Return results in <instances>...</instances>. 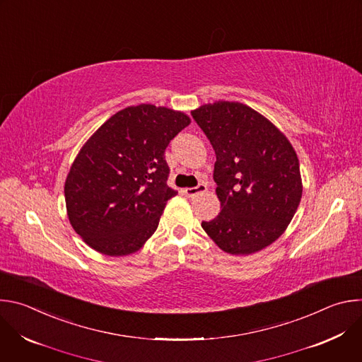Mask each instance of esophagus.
Here are the masks:
<instances>
[{"label": "esophagus", "mask_w": 362, "mask_h": 362, "mask_svg": "<svg viewBox=\"0 0 362 362\" xmlns=\"http://www.w3.org/2000/svg\"><path fill=\"white\" fill-rule=\"evenodd\" d=\"M206 190H208V186L203 185V183H200V185H199V186H196V187H186L183 192H185V194H186L187 197H193V196H196V194L204 193Z\"/></svg>", "instance_id": "34e87169"}]
</instances>
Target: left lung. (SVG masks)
Masks as SVG:
<instances>
[{
    "label": "left lung",
    "mask_w": 362,
    "mask_h": 362,
    "mask_svg": "<svg viewBox=\"0 0 362 362\" xmlns=\"http://www.w3.org/2000/svg\"><path fill=\"white\" fill-rule=\"evenodd\" d=\"M192 116L216 154L222 208L202 228L226 253L262 250L286 230L302 197L293 146L269 119L239 101L208 103Z\"/></svg>",
    "instance_id": "obj_1"
}]
</instances>
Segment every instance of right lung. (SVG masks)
Masks as SVG:
<instances>
[{
    "label": "right lung",
    "mask_w": 362,
    "mask_h": 362,
    "mask_svg": "<svg viewBox=\"0 0 362 362\" xmlns=\"http://www.w3.org/2000/svg\"><path fill=\"white\" fill-rule=\"evenodd\" d=\"M190 117L165 106L126 107L83 144L64 183L69 221L107 256L137 252L156 232L169 199L165 150Z\"/></svg>",
    "instance_id": "right-lung-1"
}]
</instances>
